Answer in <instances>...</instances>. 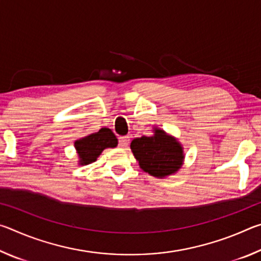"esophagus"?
Listing matches in <instances>:
<instances>
[{
    "instance_id": "1",
    "label": "esophagus",
    "mask_w": 261,
    "mask_h": 261,
    "mask_svg": "<svg viewBox=\"0 0 261 261\" xmlns=\"http://www.w3.org/2000/svg\"><path fill=\"white\" fill-rule=\"evenodd\" d=\"M129 141H130V139H129V137H127V136L120 137V138H118V146L126 147L127 145H129Z\"/></svg>"
}]
</instances>
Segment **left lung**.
<instances>
[{
  "label": "left lung",
  "instance_id": "1",
  "mask_svg": "<svg viewBox=\"0 0 261 261\" xmlns=\"http://www.w3.org/2000/svg\"><path fill=\"white\" fill-rule=\"evenodd\" d=\"M130 148L140 169L156 178H166L176 174L184 163L182 144L159 127H153L152 136L135 138Z\"/></svg>",
  "mask_w": 261,
  "mask_h": 261
}]
</instances>
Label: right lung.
<instances>
[{
    "label": "right lung",
    "instance_id": "add662e5",
    "mask_svg": "<svg viewBox=\"0 0 261 261\" xmlns=\"http://www.w3.org/2000/svg\"><path fill=\"white\" fill-rule=\"evenodd\" d=\"M117 144L116 136L108 127H101L98 132L77 139L74 141V148L78 155V165H90L96 161L103 149L116 147Z\"/></svg>",
    "mask_w": 261,
    "mask_h": 261
}]
</instances>
